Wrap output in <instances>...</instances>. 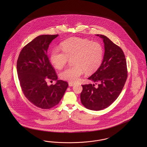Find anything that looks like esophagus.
I'll return each mask as SVG.
<instances>
[{"mask_svg":"<svg viewBox=\"0 0 147 147\" xmlns=\"http://www.w3.org/2000/svg\"><path fill=\"white\" fill-rule=\"evenodd\" d=\"M68 85H69V87H72V86H74L75 85H74V84H73V83L69 82V83L68 84Z\"/></svg>","mask_w":147,"mask_h":147,"instance_id":"1","label":"esophagus"}]
</instances>
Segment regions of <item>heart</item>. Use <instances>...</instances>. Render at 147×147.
<instances>
[{
    "label": "heart",
    "instance_id": "obj_1",
    "mask_svg": "<svg viewBox=\"0 0 147 147\" xmlns=\"http://www.w3.org/2000/svg\"><path fill=\"white\" fill-rule=\"evenodd\" d=\"M61 49H54L51 54L50 61L54 67L61 69L73 58L74 66L68 67L61 73L63 80L72 83L78 81L85 71L92 73L100 66L103 57V49L98 42L80 38H73L64 41Z\"/></svg>",
    "mask_w": 147,
    "mask_h": 147
}]
</instances>
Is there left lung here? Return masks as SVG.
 <instances>
[{
    "instance_id": "left-lung-1",
    "label": "left lung",
    "mask_w": 147,
    "mask_h": 147,
    "mask_svg": "<svg viewBox=\"0 0 147 147\" xmlns=\"http://www.w3.org/2000/svg\"><path fill=\"white\" fill-rule=\"evenodd\" d=\"M96 36L104 43L103 59L97 71L88 78L95 84L82 85L80 99L86 108L98 111L109 107L118 98L127 78V69L125 54L120 47L106 36ZM97 83L99 84L96 86Z\"/></svg>"
}]
</instances>
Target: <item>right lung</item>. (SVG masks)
<instances>
[{"label": "right lung", "mask_w": 147, "mask_h": 147, "mask_svg": "<svg viewBox=\"0 0 147 147\" xmlns=\"http://www.w3.org/2000/svg\"><path fill=\"white\" fill-rule=\"evenodd\" d=\"M58 36L36 37L22 49L17 60L18 79L25 96L34 105L45 109L58 105L68 86L67 82L58 80L47 55L50 43ZM47 80L57 82L48 85Z\"/></svg>", "instance_id": "1"}]
</instances>
